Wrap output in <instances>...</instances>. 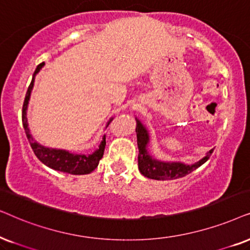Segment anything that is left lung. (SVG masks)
Listing matches in <instances>:
<instances>
[{"mask_svg": "<svg viewBox=\"0 0 250 250\" xmlns=\"http://www.w3.org/2000/svg\"><path fill=\"white\" fill-rule=\"evenodd\" d=\"M137 144L139 148L138 154V169L142 175L145 177L156 179V181H166V179H176L184 177V176L191 174L195 169L204 165L207 160L210 158L214 149H210L208 154L201 159L200 161L194 165H184L181 162H162L153 159L146 151V146L148 143V134L143 125L137 120Z\"/></svg>", "mask_w": 250, "mask_h": 250, "instance_id": "8db88e82", "label": "left lung"}]
</instances>
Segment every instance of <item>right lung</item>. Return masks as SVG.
I'll use <instances>...</instances> for the list:
<instances>
[{
    "instance_id": "1",
    "label": "right lung",
    "mask_w": 250,
    "mask_h": 250,
    "mask_svg": "<svg viewBox=\"0 0 250 250\" xmlns=\"http://www.w3.org/2000/svg\"><path fill=\"white\" fill-rule=\"evenodd\" d=\"M43 65H44V62H41V64L38 65V67H36L34 74H33L31 84H29L27 92H26L24 105H22V115H21L22 125H24L26 136H27V139L29 144H31V147L42 164H44L50 168L55 169V170L62 171V172H66V174H71V175L90 174L91 171H94L95 169L97 168L99 160L103 158V154H104V149L106 145L105 136L104 138H103L101 145H99V148L96 149L92 154L85 155V154H73V153L64 151V149H55V148L44 147V146L38 144V143L33 139L32 135L29 134L27 118H26V111H27L29 96H31L33 84H34L35 75L36 73H39L40 69L42 68Z\"/></svg>"
}]
</instances>
